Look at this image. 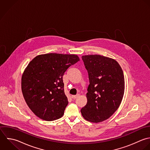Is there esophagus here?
<instances>
[{
  "label": "esophagus",
  "mask_w": 150,
  "mask_h": 150,
  "mask_svg": "<svg viewBox=\"0 0 150 150\" xmlns=\"http://www.w3.org/2000/svg\"><path fill=\"white\" fill-rule=\"evenodd\" d=\"M79 96V94H78V95H72V98L73 99H76Z\"/></svg>",
  "instance_id": "1"
}]
</instances>
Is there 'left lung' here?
<instances>
[{
	"label": "left lung",
	"mask_w": 150,
	"mask_h": 150,
	"mask_svg": "<svg viewBox=\"0 0 150 150\" xmlns=\"http://www.w3.org/2000/svg\"><path fill=\"white\" fill-rule=\"evenodd\" d=\"M89 85L88 102L81 109L86 120L99 123L109 119L119 108L125 92L123 70L115 59L100 55H83Z\"/></svg>",
	"instance_id": "1"
}]
</instances>
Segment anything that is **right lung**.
Wrapping results in <instances>:
<instances>
[{"instance_id": "add662e5", "label": "right lung", "mask_w": 150, "mask_h": 150, "mask_svg": "<svg viewBox=\"0 0 150 150\" xmlns=\"http://www.w3.org/2000/svg\"><path fill=\"white\" fill-rule=\"evenodd\" d=\"M79 61L74 54L39 55L30 62L21 78V91L31 110L39 118L53 121L61 118L68 104L62 77Z\"/></svg>"}]
</instances>
